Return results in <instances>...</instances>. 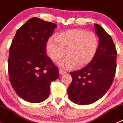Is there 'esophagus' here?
Returning <instances> with one entry per match:
<instances>
[{
  "mask_svg": "<svg viewBox=\"0 0 123 123\" xmlns=\"http://www.w3.org/2000/svg\"><path fill=\"white\" fill-rule=\"evenodd\" d=\"M59 73L60 75H63V74H66V72L65 71V70H62V69H59Z\"/></svg>",
  "mask_w": 123,
  "mask_h": 123,
  "instance_id": "1",
  "label": "esophagus"
}]
</instances>
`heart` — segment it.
<instances>
[{
    "instance_id": "heart-1",
    "label": "heart",
    "mask_w": 123,
    "mask_h": 123,
    "mask_svg": "<svg viewBox=\"0 0 123 123\" xmlns=\"http://www.w3.org/2000/svg\"><path fill=\"white\" fill-rule=\"evenodd\" d=\"M50 37L47 41L46 49L51 59L56 62L60 61L66 54L68 56L60 64L65 69L76 66L83 67L92 61L97 53L99 40L91 31L80 29L64 31Z\"/></svg>"
}]
</instances>
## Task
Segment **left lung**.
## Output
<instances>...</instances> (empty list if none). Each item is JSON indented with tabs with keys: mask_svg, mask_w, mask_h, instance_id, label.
<instances>
[{
	"mask_svg": "<svg viewBox=\"0 0 123 123\" xmlns=\"http://www.w3.org/2000/svg\"><path fill=\"white\" fill-rule=\"evenodd\" d=\"M99 46L92 61L82 69L71 72L72 81L67 89L70 100L80 105L92 104L110 88L117 68V52L111 36L94 24Z\"/></svg>",
	"mask_w": 123,
	"mask_h": 123,
	"instance_id": "obj_1",
	"label": "left lung"
}]
</instances>
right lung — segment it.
I'll return each instance as SVG.
<instances>
[{
  "mask_svg": "<svg viewBox=\"0 0 123 123\" xmlns=\"http://www.w3.org/2000/svg\"><path fill=\"white\" fill-rule=\"evenodd\" d=\"M56 27L38 18H31L18 29L10 47L8 68L11 85L29 102L46 100L51 83L59 77L58 68L46 52L47 41Z\"/></svg>",
  "mask_w": 123,
  "mask_h": 123,
  "instance_id": "1",
  "label": "right lung"
}]
</instances>
